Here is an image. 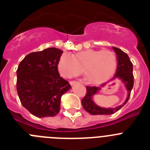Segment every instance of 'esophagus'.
Listing matches in <instances>:
<instances>
[{
    "mask_svg": "<svg viewBox=\"0 0 150 150\" xmlns=\"http://www.w3.org/2000/svg\"><path fill=\"white\" fill-rule=\"evenodd\" d=\"M76 83H78L77 81H74V80H73V81H70V84L71 85H75L76 84Z\"/></svg>",
    "mask_w": 150,
    "mask_h": 150,
    "instance_id": "esophagus-1",
    "label": "esophagus"
}]
</instances>
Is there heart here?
Returning a JSON list of instances; mask_svg holds the SVG:
<instances>
[{"label":"heart","instance_id":"1","mask_svg":"<svg viewBox=\"0 0 150 150\" xmlns=\"http://www.w3.org/2000/svg\"><path fill=\"white\" fill-rule=\"evenodd\" d=\"M116 55L109 50H86L74 55L64 52L59 59L58 68L66 78L75 76L82 72L91 84L107 81L116 71Z\"/></svg>","mask_w":150,"mask_h":150}]
</instances>
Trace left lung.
I'll return each mask as SVG.
<instances>
[{
  "label": "left lung",
  "instance_id": "left-lung-1",
  "mask_svg": "<svg viewBox=\"0 0 150 150\" xmlns=\"http://www.w3.org/2000/svg\"><path fill=\"white\" fill-rule=\"evenodd\" d=\"M112 49L116 54V59H117V66H116V74L112 77V79L116 78H120L124 82L127 89L128 91V97L126 100L125 101L122 105L119 106L116 108H102L98 107L95 104L92 100V96L100 88L97 86H86V94L85 97L82 99V104L86 111L91 115H110L117 112L120 108L126 104L130 97V93L132 91L134 86V75H133V64L130 60L129 57L125 52L112 46ZM105 84H102L104 86Z\"/></svg>",
  "mask_w": 150,
  "mask_h": 150
}]
</instances>
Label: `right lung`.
<instances>
[{
  "instance_id": "add662e5",
  "label": "right lung",
  "mask_w": 150,
  "mask_h": 150,
  "mask_svg": "<svg viewBox=\"0 0 150 150\" xmlns=\"http://www.w3.org/2000/svg\"><path fill=\"white\" fill-rule=\"evenodd\" d=\"M63 51L48 48L26 55L16 71V89L25 109L37 117L54 116L60 110L61 97L71 88L61 77L58 64Z\"/></svg>"
}]
</instances>
